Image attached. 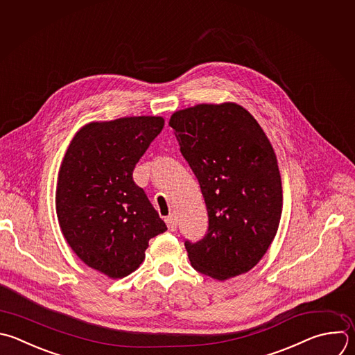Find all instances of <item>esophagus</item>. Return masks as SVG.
<instances>
[{
	"label": "esophagus",
	"instance_id": "34e87169",
	"mask_svg": "<svg viewBox=\"0 0 355 355\" xmlns=\"http://www.w3.org/2000/svg\"><path fill=\"white\" fill-rule=\"evenodd\" d=\"M166 223H167V227H168V230L170 231H175L177 230V220H175V216H168L167 218H166Z\"/></svg>",
	"mask_w": 355,
	"mask_h": 355
}]
</instances>
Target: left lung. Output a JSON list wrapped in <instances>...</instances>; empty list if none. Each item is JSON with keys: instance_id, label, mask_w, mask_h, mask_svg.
<instances>
[{"instance_id": "obj_1", "label": "left lung", "mask_w": 355, "mask_h": 355, "mask_svg": "<svg viewBox=\"0 0 355 355\" xmlns=\"http://www.w3.org/2000/svg\"><path fill=\"white\" fill-rule=\"evenodd\" d=\"M170 127L209 217L205 237L185 241L191 265L216 280L247 273L266 254L282 216V177L268 137L235 103L180 110Z\"/></svg>"}]
</instances>
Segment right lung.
I'll list each match as a JSON object with an SVG mask.
<instances>
[{"label": "right lung", "instance_id": "1", "mask_svg": "<svg viewBox=\"0 0 355 355\" xmlns=\"http://www.w3.org/2000/svg\"><path fill=\"white\" fill-rule=\"evenodd\" d=\"M163 127L162 116L90 123L62 160L55 193L61 231L80 261L111 279L138 269L149 240L167 230L132 177Z\"/></svg>", "mask_w": 355, "mask_h": 355}]
</instances>
